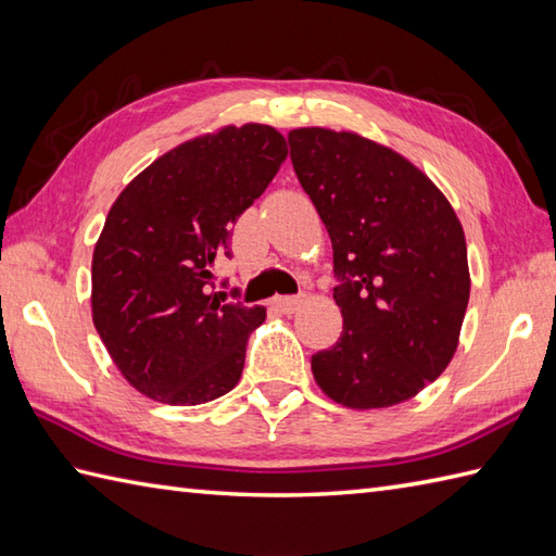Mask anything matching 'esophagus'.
<instances>
[{"label":"esophagus","instance_id":"obj_1","mask_svg":"<svg viewBox=\"0 0 556 556\" xmlns=\"http://www.w3.org/2000/svg\"><path fill=\"white\" fill-rule=\"evenodd\" d=\"M303 303H305L303 293H299V296H275V299H271V305H275L279 313H287V315L293 313V311H299Z\"/></svg>","mask_w":556,"mask_h":556}]
</instances>
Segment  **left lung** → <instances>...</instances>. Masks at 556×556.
Masks as SVG:
<instances>
[{"label":"left lung","mask_w":556,"mask_h":556,"mask_svg":"<svg viewBox=\"0 0 556 556\" xmlns=\"http://www.w3.org/2000/svg\"><path fill=\"white\" fill-rule=\"evenodd\" d=\"M303 191L334 251L344 329L311 358L323 392L349 408L416 396L452 361L470 277L456 212L394 150L327 128L289 134Z\"/></svg>","instance_id":"1"}]
</instances>
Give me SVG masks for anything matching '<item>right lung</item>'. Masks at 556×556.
I'll return each instance as SVG.
<instances>
[{"label": "right lung", "instance_id": "right-lung-1", "mask_svg": "<svg viewBox=\"0 0 556 556\" xmlns=\"http://www.w3.org/2000/svg\"><path fill=\"white\" fill-rule=\"evenodd\" d=\"M287 155L271 126H227L169 150L116 198L92 253V323L138 392L195 406L239 382L265 308L227 301L212 267Z\"/></svg>", "mask_w": 556, "mask_h": 556}]
</instances>
